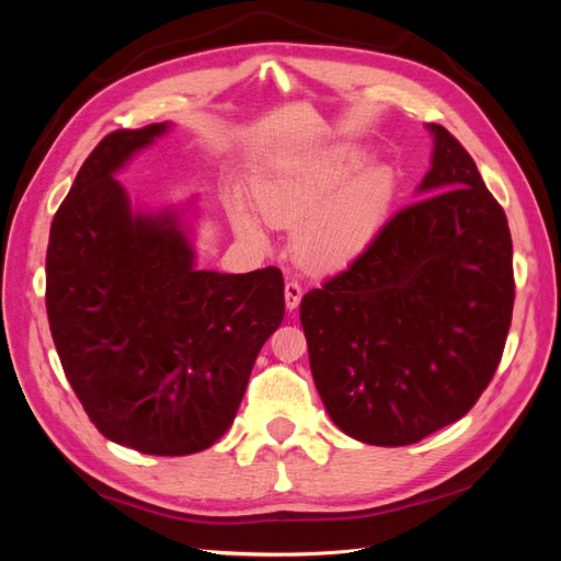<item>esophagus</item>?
I'll use <instances>...</instances> for the list:
<instances>
[{
	"instance_id": "1",
	"label": "esophagus",
	"mask_w": 561,
	"mask_h": 561,
	"mask_svg": "<svg viewBox=\"0 0 561 561\" xmlns=\"http://www.w3.org/2000/svg\"><path fill=\"white\" fill-rule=\"evenodd\" d=\"M301 295H304V287H301V283L297 280V278H290L285 283V304H287V309H297L299 307V301H301Z\"/></svg>"
}]
</instances>
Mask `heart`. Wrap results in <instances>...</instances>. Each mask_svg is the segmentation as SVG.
Masks as SVG:
<instances>
[{
	"mask_svg": "<svg viewBox=\"0 0 561 561\" xmlns=\"http://www.w3.org/2000/svg\"><path fill=\"white\" fill-rule=\"evenodd\" d=\"M355 168L358 161L348 154L328 159L283 182L264 198V213L271 222L309 219L299 231V248L313 262L332 264L358 252L386 208L390 182L383 171L365 173L336 194ZM233 222L243 233H257V222L241 208H236Z\"/></svg>",
	"mask_w": 561,
	"mask_h": 561,
	"instance_id": "heart-1",
	"label": "heart"
}]
</instances>
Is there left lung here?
<instances>
[{"label":"left lung","mask_w":561,"mask_h":561,"mask_svg":"<svg viewBox=\"0 0 561 561\" xmlns=\"http://www.w3.org/2000/svg\"><path fill=\"white\" fill-rule=\"evenodd\" d=\"M431 130L421 198L299 307L322 404L367 445H414L466 416L494 379L513 320L507 217L466 147Z\"/></svg>","instance_id":"obj_1"}]
</instances>
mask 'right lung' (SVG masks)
Returning a JSON list of instances; mask_svg holds the SVG:
<instances>
[{
  "label": "right lung",
  "instance_id": "right-lung-1",
  "mask_svg": "<svg viewBox=\"0 0 561 561\" xmlns=\"http://www.w3.org/2000/svg\"><path fill=\"white\" fill-rule=\"evenodd\" d=\"M168 124L107 133L79 168L46 250V311L93 426L151 456L208 449L239 412L285 316L283 274H217L165 213L135 215L112 173Z\"/></svg>",
  "mask_w": 561,
  "mask_h": 561
}]
</instances>
